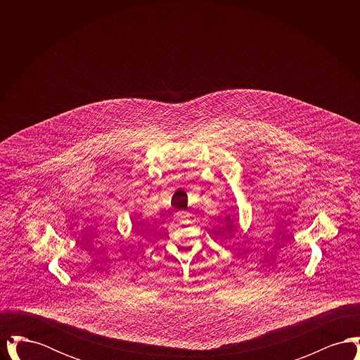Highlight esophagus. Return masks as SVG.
<instances>
[{"label": "esophagus", "mask_w": 360, "mask_h": 360, "mask_svg": "<svg viewBox=\"0 0 360 360\" xmlns=\"http://www.w3.org/2000/svg\"><path fill=\"white\" fill-rule=\"evenodd\" d=\"M175 220L181 221V223H188L190 221V214L188 212H178L175 214Z\"/></svg>", "instance_id": "esophagus-1"}]
</instances>
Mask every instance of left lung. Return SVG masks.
<instances>
[{
	"mask_svg": "<svg viewBox=\"0 0 360 360\" xmlns=\"http://www.w3.org/2000/svg\"><path fill=\"white\" fill-rule=\"evenodd\" d=\"M228 219H229V217H228Z\"/></svg>",
	"mask_w": 360,
	"mask_h": 360,
	"instance_id": "left-lung-1",
	"label": "left lung"
}]
</instances>
